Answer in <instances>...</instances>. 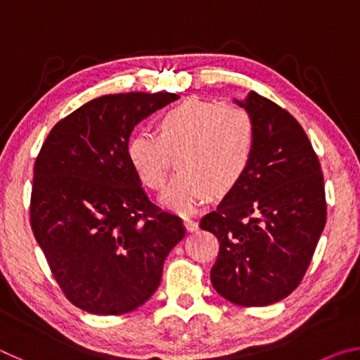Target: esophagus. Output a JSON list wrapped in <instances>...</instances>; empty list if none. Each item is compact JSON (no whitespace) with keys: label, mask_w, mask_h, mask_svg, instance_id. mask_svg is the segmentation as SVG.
Returning <instances> with one entry per match:
<instances>
[{"label":"esophagus","mask_w":360,"mask_h":360,"mask_svg":"<svg viewBox=\"0 0 360 360\" xmlns=\"http://www.w3.org/2000/svg\"><path fill=\"white\" fill-rule=\"evenodd\" d=\"M184 227H186L187 231H195V230L198 229V224L195 222V221H192V219L184 217Z\"/></svg>","instance_id":"1"}]
</instances>
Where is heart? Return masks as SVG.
<instances>
[{"instance_id":"heart-1","label":"heart","mask_w":360,"mask_h":360,"mask_svg":"<svg viewBox=\"0 0 360 360\" xmlns=\"http://www.w3.org/2000/svg\"><path fill=\"white\" fill-rule=\"evenodd\" d=\"M254 149L255 127L248 111L188 98L160 115L157 135L133 133L127 158L146 187L162 191L176 157L179 173L162 195V203L187 214L210 197L219 200L233 192L251 167Z\"/></svg>"}]
</instances>
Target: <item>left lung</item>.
Returning a JSON list of instances; mask_svg holds the SVG:
<instances>
[{"label": "left lung", "instance_id": "obj_1", "mask_svg": "<svg viewBox=\"0 0 360 360\" xmlns=\"http://www.w3.org/2000/svg\"><path fill=\"white\" fill-rule=\"evenodd\" d=\"M255 127L248 173L200 227L221 243L211 283L225 300L266 307L295 290L327 219L324 174L290 112L255 92L238 101Z\"/></svg>", "mask_w": 360, "mask_h": 360}]
</instances>
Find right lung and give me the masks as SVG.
Instances as JSON below:
<instances>
[{"label":"right lung","mask_w":360,"mask_h":360,"mask_svg":"<svg viewBox=\"0 0 360 360\" xmlns=\"http://www.w3.org/2000/svg\"><path fill=\"white\" fill-rule=\"evenodd\" d=\"M178 100L168 92L105 95L57 122L34 160L30 224L60 289L92 314L130 313L157 290L186 236L127 158L138 122Z\"/></svg>","instance_id":"right-lung-1"}]
</instances>
